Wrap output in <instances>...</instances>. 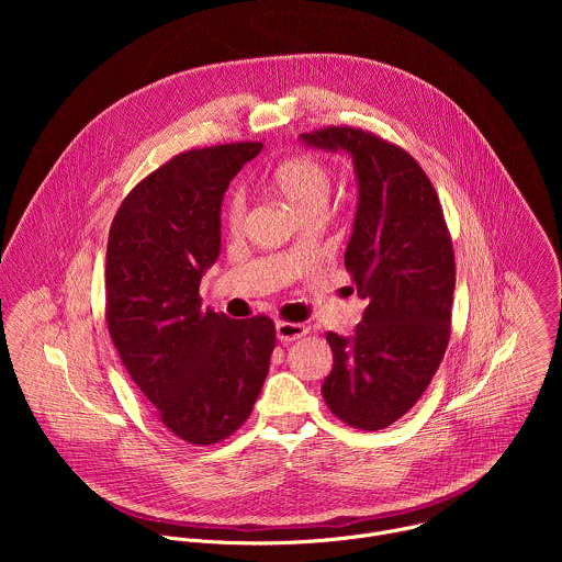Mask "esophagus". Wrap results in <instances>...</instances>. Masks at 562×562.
Segmentation results:
<instances>
[{
  "label": "esophagus",
  "instance_id": "esophagus-1",
  "mask_svg": "<svg viewBox=\"0 0 562 562\" xmlns=\"http://www.w3.org/2000/svg\"><path fill=\"white\" fill-rule=\"evenodd\" d=\"M276 334H278V340L282 342H293L302 336L308 334V327L306 325H300V323H286V319H280V323L276 325Z\"/></svg>",
  "mask_w": 562,
  "mask_h": 562
}]
</instances>
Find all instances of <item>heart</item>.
Segmentation results:
<instances>
[{"label": "heart", "mask_w": 562, "mask_h": 562, "mask_svg": "<svg viewBox=\"0 0 562 562\" xmlns=\"http://www.w3.org/2000/svg\"><path fill=\"white\" fill-rule=\"evenodd\" d=\"M271 184L302 217H306L325 211L334 191V171L325 159L315 155H295L273 169ZM247 209L249 200L245 189H231L222 209V222L231 233L243 231Z\"/></svg>", "instance_id": "obj_1"}]
</instances>
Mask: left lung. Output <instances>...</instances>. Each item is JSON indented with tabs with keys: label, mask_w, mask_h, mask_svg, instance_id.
Returning a JSON list of instances; mask_svg holds the SVG:
<instances>
[{
	"label": "left lung",
	"mask_w": 562,
	"mask_h": 562,
	"mask_svg": "<svg viewBox=\"0 0 562 562\" xmlns=\"http://www.w3.org/2000/svg\"><path fill=\"white\" fill-rule=\"evenodd\" d=\"M347 148L358 173V211L345 267L367 302L351 338L327 334L334 351L323 397L362 431L403 418L434 380L451 336L456 260L438 193L403 146L358 126L302 133Z\"/></svg>",
	"instance_id": "1"
}]
</instances>
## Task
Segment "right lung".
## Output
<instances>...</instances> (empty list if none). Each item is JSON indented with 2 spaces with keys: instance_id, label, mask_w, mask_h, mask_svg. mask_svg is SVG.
Masks as SVG:
<instances>
[{
  "instance_id": "add662e5",
  "label": "right lung",
  "mask_w": 562,
  "mask_h": 562,
  "mask_svg": "<svg viewBox=\"0 0 562 562\" xmlns=\"http://www.w3.org/2000/svg\"><path fill=\"white\" fill-rule=\"evenodd\" d=\"M262 142L191 148L137 182L106 247V327L133 382L180 440L215 445L247 423L271 353L267 315L202 308V273L220 256V206Z\"/></svg>"
}]
</instances>
